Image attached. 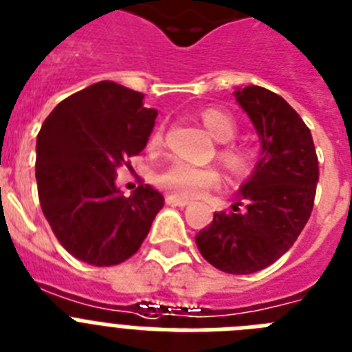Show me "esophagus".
Here are the masks:
<instances>
[{
	"mask_svg": "<svg viewBox=\"0 0 352 352\" xmlns=\"http://www.w3.org/2000/svg\"><path fill=\"white\" fill-rule=\"evenodd\" d=\"M166 204L168 206H177V208H186V206L190 204V200L181 199V197H177V195H168Z\"/></svg>",
	"mask_w": 352,
	"mask_h": 352,
	"instance_id": "1",
	"label": "esophagus"
}]
</instances>
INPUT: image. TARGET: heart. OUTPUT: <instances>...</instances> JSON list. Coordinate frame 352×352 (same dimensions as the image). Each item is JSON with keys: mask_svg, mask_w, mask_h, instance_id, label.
<instances>
[{"mask_svg": "<svg viewBox=\"0 0 352 352\" xmlns=\"http://www.w3.org/2000/svg\"><path fill=\"white\" fill-rule=\"evenodd\" d=\"M202 123L206 125L212 138L218 141H229L236 134V123L227 112L220 109H206L202 112ZM164 129L157 126L150 138V146L157 148L162 144ZM220 159L226 162L232 171H243L249 166V153L245 152L238 144H226L220 150ZM221 177L218 170L209 166H197L188 161L171 162L157 175V182L161 188L170 193L182 197V199H199L209 190L220 186Z\"/></svg>", "mask_w": 352, "mask_h": 352, "instance_id": "obj_1", "label": "heart"}]
</instances>
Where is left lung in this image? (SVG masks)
<instances>
[{
	"label": "left lung",
	"mask_w": 352,
	"mask_h": 352,
	"mask_svg": "<svg viewBox=\"0 0 352 352\" xmlns=\"http://www.w3.org/2000/svg\"><path fill=\"white\" fill-rule=\"evenodd\" d=\"M261 140L259 161L231 211L195 236L202 258L227 274L245 276L270 267L290 249L311 214L318 159L302 118L272 91H234Z\"/></svg>",
	"instance_id": "obj_1"
}]
</instances>
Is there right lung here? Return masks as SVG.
Instances as JSON below:
<instances>
[{"label":"right lung","mask_w":352,"mask_h":352,"mask_svg":"<svg viewBox=\"0 0 352 352\" xmlns=\"http://www.w3.org/2000/svg\"><path fill=\"white\" fill-rule=\"evenodd\" d=\"M144 94L103 80L62 100L37 135L35 179L58 243L94 267L120 265L140 250L164 197L148 184L125 197L116 170L146 146L157 111Z\"/></svg>","instance_id":"add662e5"}]
</instances>
